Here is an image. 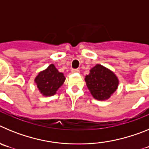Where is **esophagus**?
Returning a JSON list of instances; mask_svg holds the SVG:
<instances>
[{
	"label": "esophagus",
	"mask_w": 149,
	"mask_h": 149,
	"mask_svg": "<svg viewBox=\"0 0 149 149\" xmlns=\"http://www.w3.org/2000/svg\"><path fill=\"white\" fill-rule=\"evenodd\" d=\"M72 72H73V73H77V72H79L80 71H79V69H77V68H73L72 70Z\"/></svg>",
	"instance_id": "1"
}]
</instances>
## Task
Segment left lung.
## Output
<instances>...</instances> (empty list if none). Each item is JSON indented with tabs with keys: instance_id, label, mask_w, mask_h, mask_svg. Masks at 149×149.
Here are the masks:
<instances>
[{
	"instance_id": "8db88e82",
	"label": "left lung",
	"mask_w": 149,
	"mask_h": 149,
	"mask_svg": "<svg viewBox=\"0 0 149 149\" xmlns=\"http://www.w3.org/2000/svg\"><path fill=\"white\" fill-rule=\"evenodd\" d=\"M85 81L92 95L100 101L108 99L119 85V80L115 74L99 64L91 68Z\"/></svg>"
}]
</instances>
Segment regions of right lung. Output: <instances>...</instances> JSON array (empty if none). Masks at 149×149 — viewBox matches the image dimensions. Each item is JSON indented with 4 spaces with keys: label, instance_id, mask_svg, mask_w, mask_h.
Instances as JSON below:
<instances>
[{
    "label": "right lung",
    "instance_id": "1",
    "mask_svg": "<svg viewBox=\"0 0 149 149\" xmlns=\"http://www.w3.org/2000/svg\"><path fill=\"white\" fill-rule=\"evenodd\" d=\"M65 80L63 74L59 72L54 64H51L45 70L39 72L35 78V83L40 93L45 96H52Z\"/></svg>",
    "mask_w": 149,
    "mask_h": 149
}]
</instances>
